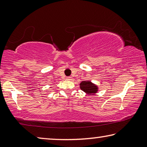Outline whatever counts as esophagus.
Returning a JSON list of instances; mask_svg holds the SVG:
<instances>
[{
	"label": "esophagus",
	"mask_w": 147,
	"mask_h": 147,
	"mask_svg": "<svg viewBox=\"0 0 147 147\" xmlns=\"http://www.w3.org/2000/svg\"><path fill=\"white\" fill-rule=\"evenodd\" d=\"M66 79H67V80H71L72 79V78H71V76H68V77H67Z\"/></svg>",
	"instance_id": "1"
}]
</instances>
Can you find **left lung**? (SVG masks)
<instances>
[{"label": "left lung", "instance_id": "left-lung-1", "mask_svg": "<svg viewBox=\"0 0 147 147\" xmlns=\"http://www.w3.org/2000/svg\"><path fill=\"white\" fill-rule=\"evenodd\" d=\"M80 88L82 91L85 92L87 94H95L98 91V86L92 83L90 80L82 82L80 84Z\"/></svg>", "mask_w": 147, "mask_h": 147}]
</instances>
